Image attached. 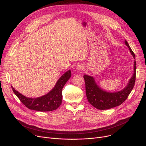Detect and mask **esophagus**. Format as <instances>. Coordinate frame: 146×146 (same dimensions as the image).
<instances>
[{"label": "esophagus", "mask_w": 146, "mask_h": 146, "mask_svg": "<svg viewBox=\"0 0 146 146\" xmlns=\"http://www.w3.org/2000/svg\"><path fill=\"white\" fill-rule=\"evenodd\" d=\"M76 68H77L78 70H82L83 68H84V66L83 64H79L78 65H77V66H76Z\"/></svg>", "instance_id": "obj_1"}]
</instances>
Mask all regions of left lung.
I'll use <instances>...</instances> for the list:
<instances>
[{
  "label": "left lung",
  "mask_w": 146,
  "mask_h": 146,
  "mask_svg": "<svg viewBox=\"0 0 146 146\" xmlns=\"http://www.w3.org/2000/svg\"><path fill=\"white\" fill-rule=\"evenodd\" d=\"M125 45L129 48L131 55L135 59V54L130 48L127 41H124ZM136 77V61L134 60V73L129 80L127 86L117 92H108L99 88L96 83L95 79L92 76L85 74L83 76L85 81L86 94L89 102L98 110H105L120 105L128 98L133 90Z\"/></svg>",
  "instance_id": "left-lung-1"
}]
</instances>
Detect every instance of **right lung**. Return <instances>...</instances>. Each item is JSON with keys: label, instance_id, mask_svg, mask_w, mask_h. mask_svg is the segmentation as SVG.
Masks as SVG:
<instances>
[{"label": "right lung", "instance_id": "1", "mask_svg": "<svg viewBox=\"0 0 146 146\" xmlns=\"http://www.w3.org/2000/svg\"><path fill=\"white\" fill-rule=\"evenodd\" d=\"M71 71L69 70L61 76L56 83L55 86L48 94L36 98H27L12 86L14 94L19 99L21 102L28 109L41 111H51L57 110L62 102V90L66 83L71 77Z\"/></svg>", "mask_w": 146, "mask_h": 146}]
</instances>
